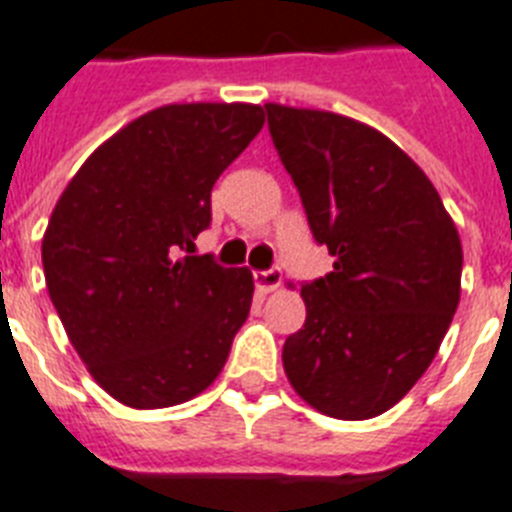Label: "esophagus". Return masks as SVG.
<instances>
[{
	"label": "esophagus",
	"instance_id": "34e87169",
	"mask_svg": "<svg viewBox=\"0 0 512 512\" xmlns=\"http://www.w3.org/2000/svg\"><path fill=\"white\" fill-rule=\"evenodd\" d=\"M283 281V273L278 268L270 270H255V286L263 294H270V291H276Z\"/></svg>",
	"mask_w": 512,
	"mask_h": 512
}]
</instances>
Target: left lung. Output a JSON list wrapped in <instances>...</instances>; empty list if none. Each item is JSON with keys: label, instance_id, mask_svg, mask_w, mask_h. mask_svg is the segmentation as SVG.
Returning <instances> with one entry per match:
<instances>
[{"label": "left lung", "instance_id": "obj_1", "mask_svg": "<svg viewBox=\"0 0 512 512\" xmlns=\"http://www.w3.org/2000/svg\"><path fill=\"white\" fill-rule=\"evenodd\" d=\"M265 111L312 236L336 260L302 283L307 320L283 343V369L320 414L372 419L414 388L448 333L461 239L427 174L382 132L333 111Z\"/></svg>", "mask_w": 512, "mask_h": 512}]
</instances>
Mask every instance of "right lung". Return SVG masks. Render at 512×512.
Instances as JSON below:
<instances>
[{
  "label": "right lung",
  "instance_id": "add662e5",
  "mask_svg": "<svg viewBox=\"0 0 512 512\" xmlns=\"http://www.w3.org/2000/svg\"><path fill=\"white\" fill-rule=\"evenodd\" d=\"M252 103H171L80 166L46 226V289L93 380L132 409L195 398L221 375L252 273L190 255L210 190L255 135Z\"/></svg>",
  "mask_w": 512,
  "mask_h": 512
}]
</instances>
